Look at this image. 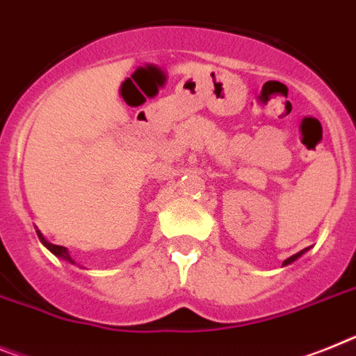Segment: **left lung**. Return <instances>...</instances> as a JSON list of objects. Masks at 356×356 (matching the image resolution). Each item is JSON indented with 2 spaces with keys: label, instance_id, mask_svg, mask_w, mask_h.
<instances>
[{
  "label": "left lung",
  "instance_id": "obj_1",
  "mask_svg": "<svg viewBox=\"0 0 356 356\" xmlns=\"http://www.w3.org/2000/svg\"><path fill=\"white\" fill-rule=\"evenodd\" d=\"M305 252H306V248H305V250L297 252V254H293V256H291V257H288V259L284 261V263H282V265H290V263H293V261H296L297 257H300V256H302V254H305Z\"/></svg>",
  "mask_w": 356,
  "mask_h": 356
}]
</instances>
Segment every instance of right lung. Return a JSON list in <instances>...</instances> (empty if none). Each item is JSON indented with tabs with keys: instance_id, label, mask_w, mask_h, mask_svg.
I'll use <instances>...</instances> for the list:
<instances>
[{
	"instance_id": "right-lung-1",
	"label": "right lung",
	"mask_w": 356,
	"mask_h": 356,
	"mask_svg": "<svg viewBox=\"0 0 356 356\" xmlns=\"http://www.w3.org/2000/svg\"><path fill=\"white\" fill-rule=\"evenodd\" d=\"M38 236H39V239H41L42 245H44V247H47L48 250L51 252V254H56L57 257H63V259L70 261V263H74V261H72V257H70L68 250H66L65 247H60V245H51V243H48L47 239L42 238V236H41V234H39V232H38Z\"/></svg>"
}]
</instances>
